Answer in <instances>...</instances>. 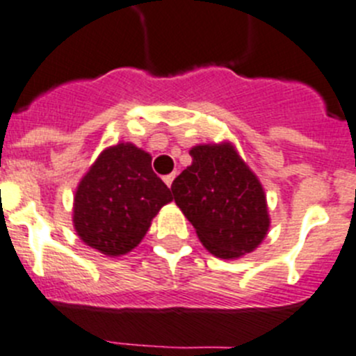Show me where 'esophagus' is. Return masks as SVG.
Segmentation results:
<instances>
[{"instance_id":"obj_1","label":"esophagus","mask_w":356,"mask_h":356,"mask_svg":"<svg viewBox=\"0 0 356 356\" xmlns=\"http://www.w3.org/2000/svg\"><path fill=\"white\" fill-rule=\"evenodd\" d=\"M174 179H175V174H168L163 177V181H165V184H167L168 188H172V182H174Z\"/></svg>"}]
</instances>
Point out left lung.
Here are the masks:
<instances>
[{"mask_svg": "<svg viewBox=\"0 0 356 356\" xmlns=\"http://www.w3.org/2000/svg\"><path fill=\"white\" fill-rule=\"evenodd\" d=\"M193 163L172 182V193L202 244L214 257L251 253L267 235V200L257 175L232 144L195 145Z\"/></svg>", "mask_w": 356, "mask_h": 356, "instance_id": "left-lung-1", "label": "left lung"}]
</instances>
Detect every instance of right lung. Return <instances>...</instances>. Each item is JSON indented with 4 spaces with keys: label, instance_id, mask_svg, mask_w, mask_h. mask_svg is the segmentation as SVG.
I'll return each mask as SVG.
<instances>
[{
    "label": "right lung",
    "instance_id": "obj_1",
    "mask_svg": "<svg viewBox=\"0 0 356 356\" xmlns=\"http://www.w3.org/2000/svg\"><path fill=\"white\" fill-rule=\"evenodd\" d=\"M151 154L118 144L98 156L73 200V227L82 242L107 257L137 248L159 209L174 200L152 172Z\"/></svg>",
    "mask_w": 356,
    "mask_h": 356
}]
</instances>
